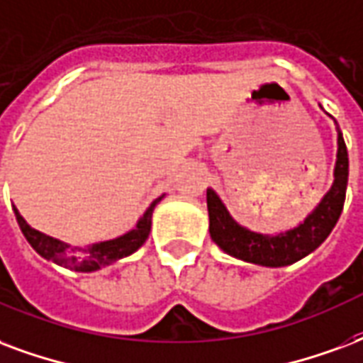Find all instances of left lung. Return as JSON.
Masks as SVG:
<instances>
[{
  "label": "left lung",
  "mask_w": 363,
  "mask_h": 363,
  "mask_svg": "<svg viewBox=\"0 0 363 363\" xmlns=\"http://www.w3.org/2000/svg\"><path fill=\"white\" fill-rule=\"evenodd\" d=\"M346 184H348V152H346L345 138L339 133L335 182L318 208L306 217L304 223L275 236L252 233L240 227L229 216L219 196L209 189L208 211L211 240L229 256L238 257L248 264L265 265V267H283L294 264L318 248L337 225L345 206Z\"/></svg>",
  "instance_id": "obj_1"
}]
</instances>
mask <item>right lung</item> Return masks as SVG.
I'll return each instance as SVG.
<instances>
[{
    "label": "right lung",
    "instance_id": "right-lung-1",
    "mask_svg": "<svg viewBox=\"0 0 363 363\" xmlns=\"http://www.w3.org/2000/svg\"><path fill=\"white\" fill-rule=\"evenodd\" d=\"M161 198L163 196H160L157 200L152 202V206L146 209V213L140 217L138 225L130 233L119 236V238H113V240L92 244L90 248L84 250L69 248L65 242H61L57 238H52V236L44 235L40 230L32 229L30 225L24 221L23 216L18 213V209H15V217H17V223L21 230H23L24 238L28 240V244L38 252L40 256L50 259L53 264L63 265L67 269L88 273V271H96L99 267H104V265L113 264V262H117L121 257L130 256L133 252H136L142 244L146 242L150 229H152V213H154L155 203L161 202Z\"/></svg>",
    "mask_w": 363,
    "mask_h": 363
}]
</instances>
